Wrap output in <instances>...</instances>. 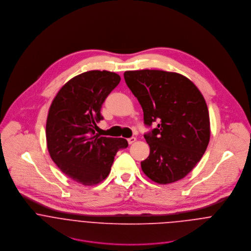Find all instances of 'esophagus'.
<instances>
[{"mask_svg": "<svg viewBox=\"0 0 251 251\" xmlns=\"http://www.w3.org/2000/svg\"><path fill=\"white\" fill-rule=\"evenodd\" d=\"M135 141H136V138H135V137H130V138H128V139H127V142H128V144L134 143Z\"/></svg>", "mask_w": 251, "mask_h": 251, "instance_id": "obj_1", "label": "esophagus"}]
</instances>
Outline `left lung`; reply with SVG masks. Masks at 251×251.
Returning a JSON list of instances; mask_svg holds the SVG:
<instances>
[{"label": "left lung", "mask_w": 251, "mask_h": 251, "mask_svg": "<svg viewBox=\"0 0 251 251\" xmlns=\"http://www.w3.org/2000/svg\"><path fill=\"white\" fill-rule=\"evenodd\" d=\"M127 87L144 112V124L157 127L144 135L149 156L145 175L160 184L184 178L200 161L210 141V116L204 97L185 76L143 70L126 72Z\"/></svg>", "instance_id": "obj_1"}]
</instances>
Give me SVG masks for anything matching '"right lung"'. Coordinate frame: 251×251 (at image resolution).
Masks as SVG:
<instances>
[{
    "mask_svg": "<svg viewBox=\"0 0 251 251\" xmlns=\"http://www.w3.org/2000/svg\"><path fill=\"white\" fill-rule=\"evenodd\" d=\"M120 75L107 71L81 73L67 82L53 100L46 121V142L52 160L71 179L95 185L105 179L124 138L101 137L95 131L100 109L118 86Z\"/></svg>",
    "mask_w": 251,
    "mask_h": 251,
    "instance_id": "1",
    "label": "right lung"
}]
</instances>
